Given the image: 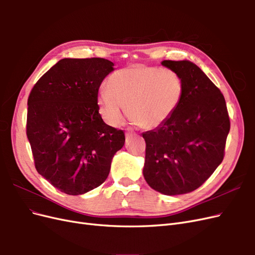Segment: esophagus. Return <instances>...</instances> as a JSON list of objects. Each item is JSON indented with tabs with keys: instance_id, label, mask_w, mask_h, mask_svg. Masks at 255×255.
<instances>
[{
	"instance_id": "1",
	"label": "esophagus",
	"mask_w": 255,
	"mask_h": 255,
	"mask_svg": "<svg viewBox=\"0 0 255 255\" xmlns=\"http://www.w3.org/2000/svg\"><path fill=\"white\" fill-rule=\"evenodd\" d=\"M132 134H133V129H132V128H127L126 135H127V136H129V135H132Z\"/></svg>"
}]
</instances>
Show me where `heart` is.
Listing matches in <instances>:
<instances>
[{
	"label": "heart",
	"instance_id": "b5f03b06",
	"mask_svg": "<svg viewBox=\"0 0 255 255\" xmlns=\"http://www.w3.org/2000/svg\"><path fill=\"white\" fill-rule=\"evenodd\" d=\"M107 88L98 91L97 105L102 119L112 127L122 122L127 106L134 125L146 129L159 128L172 117L184 96L179 73L140 64L113 73Z\"/></svg>",
	"mask_w": 255,
	"mask_h": 255
}]
</instances>
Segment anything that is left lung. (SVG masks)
I'll list each match as a JSON object with an SVG mask.
<instances>
[{"instance_id": "8db88e82", "label": "left lung", "mask_w": 255, "mask_h": 255, "mask_svg": "<svg viewBox=\"0 0 255 255\" xmlns=\"http://www.w3.org/2000/svg\"><path fill=\"white\" fill-rule=\"evenodd\" d=\"M161 65L182 76L184 96L170 119L142 133V172L152 189L176 196L201 186L221 164L230 119L223 95L196 64L164 60Z\"/></svg>"}]
</instances>
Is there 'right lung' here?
Here are the masks:
<instances>
[{"mask_svg": "<svg viewBox=\"0 0 255 255\" xmlns=\"http://www.w3.org/2000/svg\"><path fill=\"white\" fill-rule=\"evenodd\" d=\"M114 63L64 58L36 83L27 101L26 134L38 173L67 195L100 186L125 145L123 130L107 126L97 95Z\"/></svg>", "mask_w": 255, "mask_h": 255, "instance_id": "1", "label": "right lung"}]
</instances>
